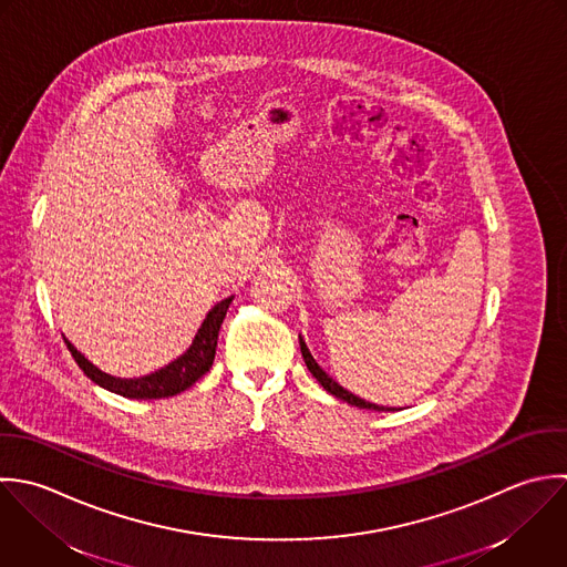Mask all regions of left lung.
Returning a JSON list of instances; mask_svg holds the SVG:
<instances>
[{"label": "left lung", "instance_id": "1", "mask_svg": "<svg viewBox=\"0 0 567 567\" xmlns=\"http://www.w3.org/2000/svg\"><path fill=\"white\" fill-rule=\"evenodd\" d=\"M300 351H302V358H305V364H307V369L311 371V375L320 382V386L327 391V393H331V395H336L338 400H344L347 404H351V406H358V409H369V411H391V409H384V406H378V404H371V402H367V400H362V398H358V395H353V393H349L347 389H342L336 380H331L320 367H318V362L313 360V355L309 353V349H307V344H305V340L300 338Z\"/></svg>", "mask_w": 567, "mask_h": 567}]
</instances>
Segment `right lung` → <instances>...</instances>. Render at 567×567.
Instances as JSON below:
<instances>
[{
    "label": "right lung",
    "mask_w": 567,
    "mask_h": 567,
    "mask_svg": "<svg viewBox=\"0 0 567 567\" xmlns=\"http://www.w3.org/2000/svg\"><path fill=\"white\" fill-rule=\"evenodd\" d=\"M231 298L220 300L203 320L192 347L172 364H167L165 369L150 373L145 378L138 380H121V378H112L103 371H99L94 364H90L68 340L65 347L72 353L74 362L79 364V369L99 386L123 395V398H132V400H161V398H172L185 389H189L192 384H196L214 364V355H216V342H218V331L220 324L225 320V313L229 309Z\"/></svg>",
    "instance_id": "1"
}]
</instances>
